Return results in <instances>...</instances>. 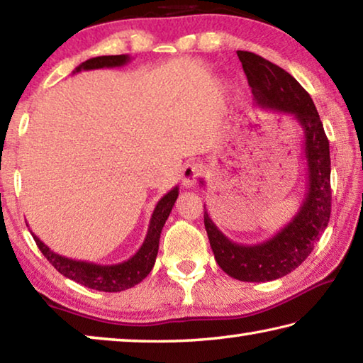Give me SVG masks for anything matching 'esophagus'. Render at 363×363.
Here are the masks:
<instances>
[{"label": "esophagus", "instance_id": "34e87169", "mask_svg": "<svg viewBox=\"0 0 363 363\" xmlns=\"http://www.w3.org/2000/svg\"><path fill=\"white\" fill-rule=\"evenodd\" d=\"M200 174V167L196 163H189L182 169V186L186 189L195 187L196 177Z\"/></svg>", "mask_w": 363, "mask_h": 363}]
</instances>
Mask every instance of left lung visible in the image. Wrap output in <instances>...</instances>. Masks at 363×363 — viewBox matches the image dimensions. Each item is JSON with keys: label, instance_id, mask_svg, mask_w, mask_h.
<instances>
[{"label": "left lung", "instance_id": "obj_1", "mask_svg": "<svg viewBox=\"0 0 363 363\" xmlns=\"http://www.w3.org/2000/svg\"><path fill=\"white\" fill-rule=\"evenodd\" d=\"M253 93L255 106L293 116L303 130L307 164L304 200L285 227L256 245L232 242L213 223L205 206V229L214 259L227 275L240 281L277 280L299 267L327 229L331 213L330 144L317 108L290 73L257 54L237 51ZM201 186L205 181L200 179Z\"/></svg>", "mask_w": 363, "mask_h": 363}]
</instances>
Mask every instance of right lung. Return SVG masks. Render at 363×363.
I'll return each instance as SVG.
<instances>
[{
  "mask_svg": "<svg viewBox=\"0 0 363 363\" xmlns=\"http://www.w3.org/2000/svg\"><path fill=\"white\" fill-rule=\"evenodd\" d=\"M131 57L128 54H120V56H99L88 59L86 62L79 64L73 73L83 72V70H96V69H113V67H123L130 62ZM177 195H179V187H173L167 195H163L152 213L149 229H147V235L144 238V243L133 255L130 259L118 262V264H96L89 261H79L72 259V257H65L62 255H57L52 251L48 245L43 243L38 237L33 235V240L38 245V248L46 259L56 267L64 277L70 279L77 284L88 286L91 290L97 291H107V293H116L133 288L143 281L155 264L157 253H158V243H160V233L167 219L169 216L171 210L176 203Z\"/></svg>",
  "mask_w": 363,
  "mask_h": 363,
  "instance_id": "obj_1",
  "label": "right lung"
}]
</instances>
